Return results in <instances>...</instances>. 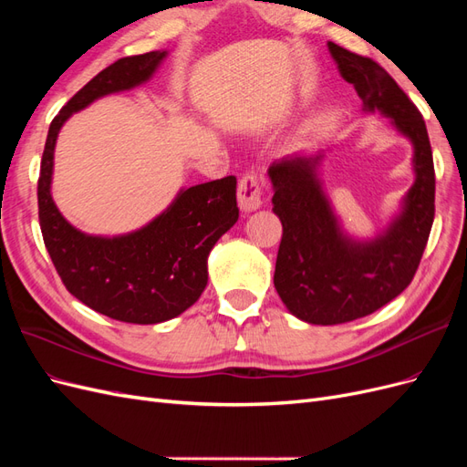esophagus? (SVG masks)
I'll use <instances>...</instances> for the list:
<instances>
[{
	"instance_id": "1",
	"label": "esophagus",
	"mask_w": 467,
	"mask_h": 467,
	"mask_svg": "<svg viewBox=\"0 0 467 467\" xmlns=\"http://www.w3.org/2000/svg\"><path fill=\"white\" fill-rule=\"evenodd\" d=\"M237 202L239 208L244 212H253L261 208L263 204V189H261V181L257 175H245L242 177L237 185Z\"/></svg>"
}]
</instances>
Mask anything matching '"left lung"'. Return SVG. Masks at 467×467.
Returning <instances> with one entry per match:
<instances>
[{"instance_id": "obj_1", "label": "left lung", "mask_w": 467, "mask_h": 467, "mask_svg": "<svg viewBox=\"0 0 467 467\" xmlns=\"http://www.w3.org/2000/svg\"><path fill=\"white\" fill-rule=\"evenodd\" d=\"M366 112H379L413 144L415 182L384 234L350 237L323 191V151L296 153L268 167L273 212L282 222L275 288L306 323L337 325L370 316L411 285L434 220V163L425 120L384 67L327 42Z\"/></svg>"}]
</instances>
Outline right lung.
<instances>
[{"label": "right lung", "instance_id": "right-lung-1", "mask_svg": "<svg viewBox=\"0 0 467 467\" xmlns=\"http://www.w3.org/2000/svg\"><path fill=\"white\" fill-rule=\"evenodd\" d=\"M165 50L120 58L97 74L54 117L38 177V220L48 255L67 292L110 319L153 325L181 316L206 288L208 255L239 218L234 175L181 189L144 228L89 235L74 228L52 201L54 148L64 122L95 99L146 83Z\"/></svg>", "mask_w": 467, "mask_h": 467}]
</instances>
